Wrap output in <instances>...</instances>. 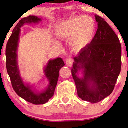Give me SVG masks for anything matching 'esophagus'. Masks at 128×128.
Here are the masks:
<instances>
[{
  "label": "esophagus",
  "mask_w": 128,
  "mask_h": 128,
  "mask_svg": "<svg viewBox=\"0 0 128 128\" xmlns=\"http://www.w3.org/2000/svg\"><path fill=\"white\" fill-rule=\"evenodd\" d=\"M66 64L68 66H71L72 65V60L71 58H70L66 59Z\"/></svg>",
  "instance_id": "obj_1"
}]
</instances>
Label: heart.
I'll return each mask as SVG.
<instances>
[{
  "instance_id": "b5f03b06",
  "label": "heart",
  "mask_w": 128,
  "mask_h": 128,
  "mask_svg": "<svg viewBox=\"0 0 128 128\" xmlns=\"http://www.w3.org/2000/svg\"><path fill=\"white\" fill-rule=\"evenodd\" d=\"M62 28L68 37L76 36L74 44L78 48L88 45L92 40L96 31L95 22L90 17H79L66 22Z\"/></svg>"
}]
</instances>
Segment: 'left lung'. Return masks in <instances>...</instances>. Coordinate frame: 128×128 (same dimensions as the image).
Wrapping results in <instances>:
<instances>
[{
	"mask_svg": "<svg viewBox=\"0 0 128 128\" xmlns=\"http://www.w3.org/2000/svg\"><path fill=\"white\" fill-rule=\"evenodd\" d=\"M98 29L91 44L74 57L71 72L82 100L91 103L102 101L112 92L122 67V46L118 37L99 16ZM82 70L84 76L78 78Z\"/></svg>",
	"mask_w": 128,
	"mask_h": 128,
	"instance_id": "1",
	"label": "left lung"
}]
</instances>
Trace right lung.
<instances>
[{
  "mask_svg": "<svg viewBox=\"0 0 128 128\" xmlns=\"http://www.w3.org/2000/svg\"><path fill=\"white\" fill-rule=\"evenodd\" d=\"M41 18L34 16H29L26 18H22L14 28L6 47V66L12 88L18 96L26 101L34 104H45L52 97L58 79L59 71L64 65V62L61 58L50 60L48 62L44 72L46 77L50 81V83L48 88L40 92L33 91L31 86L25 84L22 79L17 60V51L20 28L26 23L37 24L41 21Z\"/></svg>",
  "mask_w": 128,
  "mask_h": 128,
  "instance_id": "right-lung-1",
  "label": "right lung"
}]
</instances>
